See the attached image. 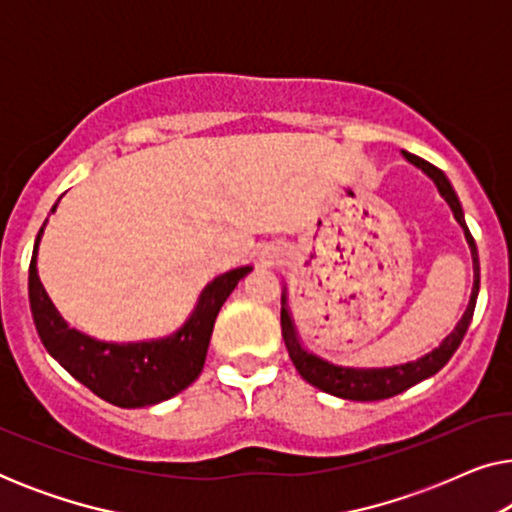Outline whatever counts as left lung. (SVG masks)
Wrapping results in <instances>:
<instances>
[{
    "label": "left lung",
    "mask_w": 512,
    "mask_h": 512,
    "mask_svg": "<svg viewBox=\"0 0 512 512\" xmlns=\"http://www.w3.org/2000/svg\"><path fill=\"white\" fill-rule=\"evenodd\" d=\"M403 156L408 163L419 167L426 177L433 179V184L438 186V193L443 195L447 205H450L454 219L459 221V226L464 228V235L468 240V247H471L473 254V270H475V279H473V293H471V303H468L464 317L457 324V328L447 335L443 340V345L433 349L422 359L417 361H408V363H396V366H347V363H338L326 359L319 352H314L305 345L303 340L298 338L296 326L291 321V312L286 307V298L282 296V338L286 342V349H289V356L293 361V366L300 373L303 380H307L314 387L326 391V394L340 396V398H349V401H382V398H391L401 391L415 387L417 382L426 380V377L436 375L440 368L445 366L447 361L452 359V354L457 352L461 340L471 326L473 312H475V300H478V291H480V261H478V249H475V240L468 230L466 221H464V212H461V205L457 200V193L452 191L450 181L438 167H433L426 160L412 156V153H405Z\"/></svg>",
    "instance_id": "left-lung-1"
}]
</instances>
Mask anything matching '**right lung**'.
Instances as JSON below:
<instances>
[{
  "mask_svg": "<svg viewBox=\"0 0 512 512\" xmlns=\"http://www.w3.org/2000/svg\"><path fill=\"white\" fill-rule=\"evenodd\" d=\"M44 226L34 242L27 286H30L34 326L48 354L90 391L121 408H144L167 401L198 380L207 359L216 314L237 282L251 272V265L223 272L212 284H207L193 317L177 333L160 340L107 342L90 338L69 326L55 310L44 284L39 282L37 247Z\"/></svg>",
  "mask_w": 512,
  "mask_h": 512,
  "instance_id": "add662e5",
  "label": "right lung"
}]
</instances>
